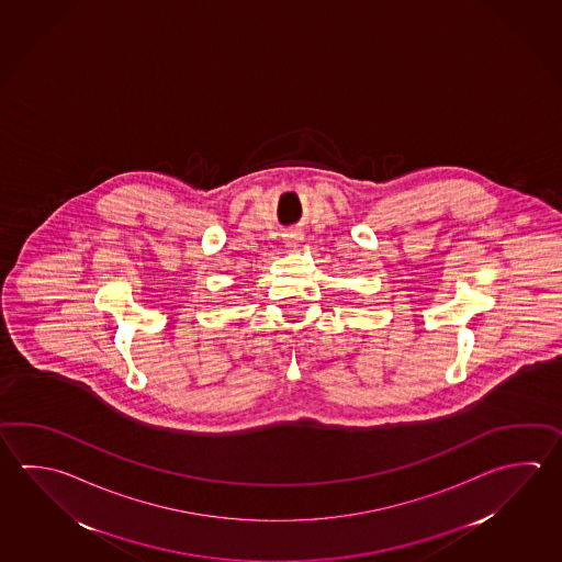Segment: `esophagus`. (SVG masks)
<instances>
[{
  "label": "esophagus",
  "mask_w": 562,
  "mask_h": 562,
  "mask_svg": "<svg viewBox=\"0 0 562 562\" xmlns=\"http://www.w3.org/2000/svg\"><path fill=\"white\" fill-rule=\"evenodd\" d=\"M299 239H301L299 235H291V237H289V239H286L285 241L286 247H296V244H299Z\"/></svg>",
  "instance_id": "34e87169"
}]
</instances>
